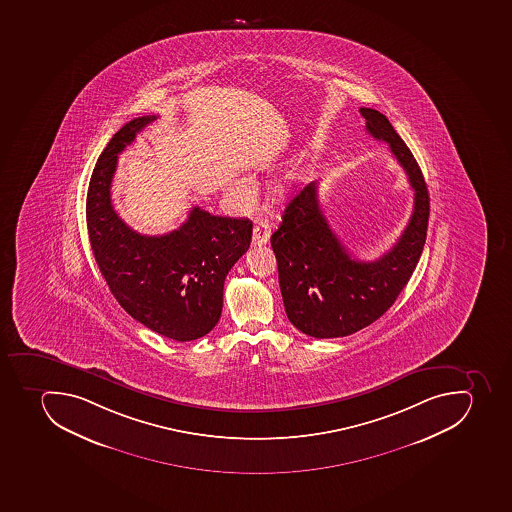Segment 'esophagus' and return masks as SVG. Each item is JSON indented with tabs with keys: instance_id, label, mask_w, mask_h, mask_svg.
Instances as JSON below:
<instances>
[{
	"instance_id": "esophagus-1",
	"label": "esophagus",
	"mask_w": 512,
	"mask_h": 512,
	"mask_svg": "<svg viewBox=\"0 0 512 512\" xmlns=\"http://www.w3.org/2000/svg\"><path fill=\"white\" fill-rule=\"evenodd\" d=\"M269 238H271V225L267 224L266 220H261V222H258V224L254 225V246L266 245L267 241H269Z\"/></svg>"
}]
</instances>
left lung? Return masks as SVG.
Returning <instances> with one entry per match:
<instances>
[{"instance_id":"8db88e82","label":"left lung","mask_w":512,"mask_h":512,"mask_svg":"<svg viewBox=\"0 0 512 512\" xmlns=\"http://www.w3.org/2000/svg\"><path fill=\"white\" fill-rule=\"evenodd\" d=\"M366 131L386 141L415 191L412 217L396 245L376 261L353 259L332 232L313 181L288 202L271 245L285 313L316 339L345 337L386 313L412 277L425 246L430 196L417 160L383 113L360 108Z\"/></svg>"}]
</instances>
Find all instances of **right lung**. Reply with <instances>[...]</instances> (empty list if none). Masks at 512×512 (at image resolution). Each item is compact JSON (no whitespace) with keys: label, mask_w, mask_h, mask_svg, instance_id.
Listing matches in <instances>:
<instances>
[{"label":"right lung","mask_w":512,"mask_h":512,"mask_svg":"<svg viewBox=\"0 0 512 512\" xmlns=\"http://www.w3.org/2000/svg\"><path fill=\"white\" fill-rule=\"evenodd\" d=\"M155 118L129 121L100 154L87 191V232L121 308L151 331L189 342L219 323L225 277L250 248L253 224L193 207L178 230L147 237L120 219L110 196L118 154Z\"/></svg>","instance_id":"right-lung-1"}]
</instances>
